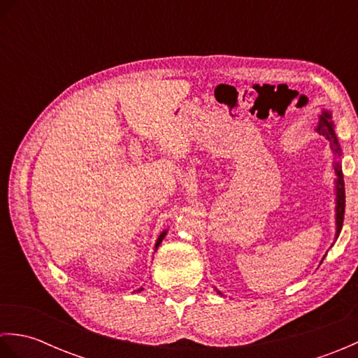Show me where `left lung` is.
Masks as SVG:
<instances>
[{"mask_svg": "<svg viewBox=\"0 0 358 358\" xmlns=\"http://www.w3.org/2000/svg\"><path fill=\"white\" fill-rule=\"evenodd\" d=\"M318 132H320L324 138L329 141L332 155H334L332 169H334V173H336V178H334V185H336L334 186L336 187V237L334 238L337 240L338 234L341 231V226H343V218H345V180H343V171H341V148L336 135V124H334L332 121L331 110L323 109L322 115L318 117ZM218 294L222 295V292Z\"/></svg>", "mask_w": 358, "mask_h": 358, "instance_id": "1", "label": "left lung"}]
</instances>
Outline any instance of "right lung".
<instances>
[{
	"label": "right lung",
	"instance_id": "obj_1",
	"mask_svg": "<svg viewBox=\"0 0 358 358\" xmlns=\"http://www.w3.org/2000/svg\"><path fill=\"white\" fill-rule=\"evenodd\" d=\"M166 234H167V231H163L162 234H159V237L157 238V241H155V252H157V249H158V246L162 245V241L164 240V237H166ZM143 291V287H140V289H136V292H141Z\"/></svg>",
	"mask_w": 358,
	"mask_h": 358
}]
</instances>
